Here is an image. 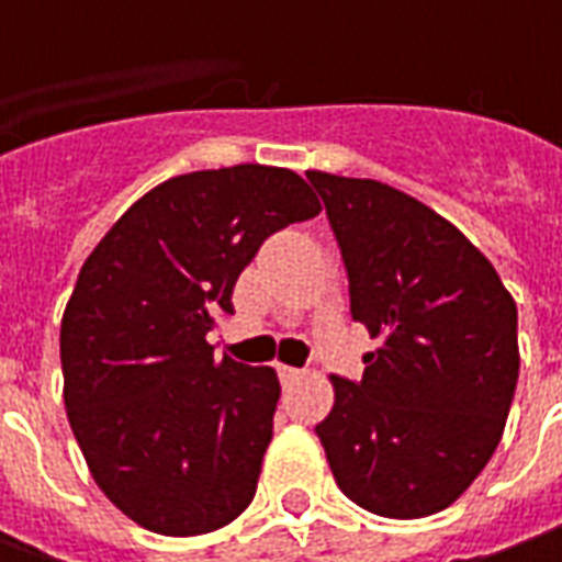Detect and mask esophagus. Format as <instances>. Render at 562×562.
Returning a JSON list of instances; mask_svg holds the SVG:
<instances>
[{"instance_id": "esophagus-1", "label": "esophagus", "mask_w": 562, "mask_h": 562, "mask_svg": "<svg viewBox=\"0 0 562 562\" xmlns=\"http://www.w3.org/2000/svg\"><path fill=\"white\" fill-rule=\"evenodd\" d=\"M303 375L300 369H293V366H278V378L284 381V384H291V381H296V378Z\"/></svg>"}]
</instances>
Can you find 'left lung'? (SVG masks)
<instances>
[{"label":"left lung","mask_w":562,"mask_h":562,"mask_svg":"<svg viewBox=\"0 0 562 562\" xmlns=\"http://www.w3.org/2000/svg\"><path fill=\"white\" fill-rule=\"evenodd\" d=\"M350 284L381 337L359 381L335 375L315 425L337 487L369 513L450 507L497 450L519 378L516 303L450 222L381 181L306 171Z\"/></svg>","instance_id":"1"}]
</instances>
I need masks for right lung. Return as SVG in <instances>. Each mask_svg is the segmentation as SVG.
I'll use <instances>...</instances> for the list:
<instances>
[{
  "instance_id": "1",
  "label": "right lung",
  "mask_w": 562,
  "mask_h": 562,
  "mask_svg": "<svg viewBox=\"0 0 562 562\" xmlns=\"http://www.w3.org/2000/svg\"><path fill=\"white\" fill-rule=\"evenodd\" d=\"M318 212L288 168L193 171L140 196L83 262L61 318L65 409L102 494L143 529L205 535L249 507L281 384L205 335L271 234Z\"/></svg>"
}]
</instances>
